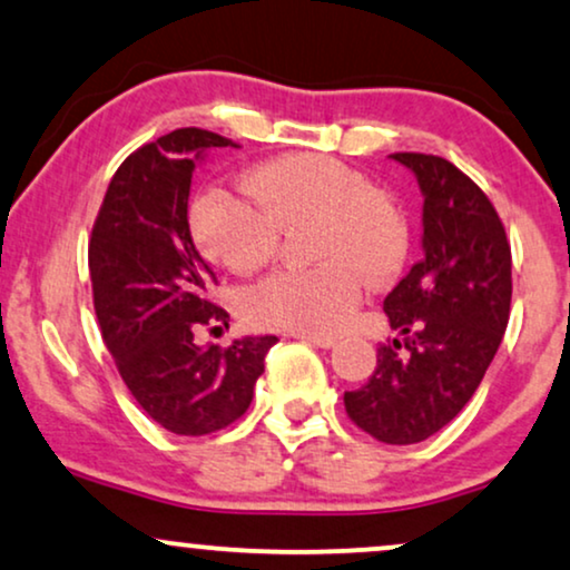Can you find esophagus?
I'll return each mask as SVG.
<instances>
[{"label":"esophagus","mask_w":570,"mask_h":570,"mask_svg":"<svg viewBox=\"0 0 570 570\" xmlns=\"http://www.w3.org/2000/svg\"><path fill=\"white\" fill-rule=\"evenodd\" d=\"M301 341L304 343H308V346H317V348H333L335 343V338H330V335H298Z\"/></svg>","instance_id":"obj_1"}]
</instances>
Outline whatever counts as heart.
I'll use <instances>...</instances> for the list:
<instances>
[{
	"label": "heart",
	"mask_w": 570,
	"mask_h": 570,
	"mask_svg": "<svg viewBox=\"0 0 570 570\" xmlns=\"http://www.w3.org/2000/svg\"><path fill=\"white\" fill-rule=\"evenodd\" d=\"M250 198L210 189L193 203L189 229L208 258L256 272L274 256L279 229L314 222V269H283L253 285L245 317L258 327L333 335L348 325L362 279L381 285L406 256V224L360 171L314 153L274 158L248 177Z\"/></svg>",
	"instance_id": "b5f03b06"
}]
</instances>
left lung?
Here are the masks:
<instances>
[{
	"label": "left lung",
	"instance_id": "obj_1",
	"mask_svg": "<svg viewBox=\"0 0 570 570\" xmlns=\"http://www.w3.org/2000/svg\"><path fill=\"white\" fill-rule=\"evenodd\" d=\"M423 193V258L383 301L391 330L348 417L383 444H417L452 423L487 375L510 320L512 258L491 200L454 164L396 153Z\"/></svg>",
	"mask_w": 570,
	"mask_h": 570
}]
</instances>
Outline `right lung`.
I'll use <instances>...</instances> for the list:
<instances>
[{
    "label": "right lung",
    "mask_w": 570,
    "mask_h": 570,
    "mask_svg": "<svg viewBox=\"0 0 570 570\" xmlns=\"http://www.w3.org/2000/svg\"><path fill=\"white\" fill-rule=\"evenodd\" d=\"M206 129H177L118 166L91 229L89 274L102 338L139 406L177 435L235 423L253 402L277 338L245 335L229 348L198 346L195 330L229 314L210 304L216 274L189 235L195 166L227 147Z\"/></svg>",
    "instance_id": "obj_1"
}]
</instances>
